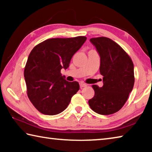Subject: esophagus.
Segmentation results:
<instances>
[{
	"mask_svg": "<svg viewBox=\"0 0 152 152\" xmlns=\"http://www.w3.org/2000/svg\"><path fill=\"white\" fill-rule=\"evenodd\" d=\"M87 86V84H84V83H80V88H82L83 87H86Z\"/></svg>",
	"mask_w": 152,
	"mask_h": 152,
	"instance_id": "esophagus-1",
	"label": "esophagus"
}]
</instances>
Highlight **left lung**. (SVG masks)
I'll return each mask as SVG.
<instances>
[{
    "instance_id": "1",
    "label": "left lung",
    "mask_w": 152,
    "mask_h": 152,
    "mask_svg": "<svg viewBox=\"0 0 152 152\" xmlns=\"http://www.w3.org/2000/svg\"><path fill=\"white\" fill-rule=\"evenodd\" d=\"M101 57L100 73L103 86L92 85L94 96L90 107L100 115H109L121 109L134 85V66L126 51L114 41L105 37L91 38Z\"/></svg>"
}]
</instances>
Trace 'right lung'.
Wrapping results in <instances>:
<instances>
[{"instance_id": "add662e5", "label": "right lung", "mask_w": 152, "mask_h": 152, "mask_svg": "<svg viewBox=\"0 0 152 152\" xmlns=\"http://www.w3.org/2000/svg\"><path fill=\"white\" fill-rule=\"evenodd\" d=\"M86 40L85 36L48 39L30 52L24 70L27 94L41 113H61L78 91V82L66 80L60 71L68 68L72 56Z\"/></svg>"}]
</instances>
